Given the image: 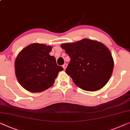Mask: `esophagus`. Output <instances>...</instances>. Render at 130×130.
I'll use <instances>...</instances> for the list:
<instances>
[{
  "label": "esophagus",
  "instance_id": "esophagus-1",
  "mask_svg": "<svg viewBox=\"0 0 130 130\" xmlns=\"http://www.w3.org/2000/svg\"><path fill=\"white\" fill-rule=\"evenodd\" d=\"M67 63H64V64L63 65V66H62V67L63 68V69H66V68H67Z\"/></svg>",
  "mask_w": 130,
  "mask_h": 130
}]
</instances>
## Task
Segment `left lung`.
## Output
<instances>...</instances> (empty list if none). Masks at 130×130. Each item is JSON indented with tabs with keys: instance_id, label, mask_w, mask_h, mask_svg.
Instances as JSON below:
<instances>
[{
	"instance_id": "8db88e82",
	"label": "left lung",
	"mask_w": 130,
	"mask_h": 130,
	"mask_svg": "<svg viewBox=\"0 0 130 130\" xmlns=\"http://www.w3.org/2000/svg\"><path fill=\"white\" fill-rule=\"evenodd\" d=\"M70 57L65 70L74 84L86 91H96L108 82L114 68L111 54L107 46L86 38L74 43L63 44Z\"/></svg>"
}]
</instances>
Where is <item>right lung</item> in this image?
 Segmentation results:
<instances>
[{
    "label": "right lung",
    "mask_w": 130,
    "mask_h": 130,
    "mask_svg": "<svg viewBox=\"0 0 130 130\" xmlns=\"http://www.w3.org/2000/svg\"><path fill=\"white\" fill-rule=\"evenodd\" d=\"M51 50V46L34 43L19 54L15 61V76L25 89L32 93L47 89L63 70L57 65L55 58L50 55Z\"/></svg>",
    "instance_id": "obj_1"
}]
</instances>
